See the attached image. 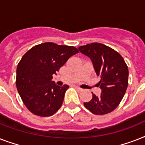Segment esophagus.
<instances>
[{"label": "esophagus", "instance_id": "1", "mask_svg": "<svg viewBox=\"0 0 145 145\" xmlns=\"http://www.w3.org/2000/svg\"><path fill=\"white\" fill-rule=\"evenodd\" d=\"M74 88L77 89V90L78 91H82V89L80 88V87H79V86H74Z\"/></svg>", "mask_w": 145, "mask_h": 145}]
</instances>
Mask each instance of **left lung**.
<instances>
[{"mask_svg":"<svg viewBox=\"0 0 145 145\" xmlns=\"http://www.w3.org/2000/svg\"><path fill=\"white\" fill-rule=\"evenodd\" d=\"M82 54L92 61L95 71L101 78L98 84L101 93L88 102H84L85 108L96 115L111 112L119 105L128 86L129 70L123 57L109 46L92 43L79 46Z\"/></svg>","mask_w":145,"mask_h":145,"instance_id":"1","label":"left lung"}]
</instances>
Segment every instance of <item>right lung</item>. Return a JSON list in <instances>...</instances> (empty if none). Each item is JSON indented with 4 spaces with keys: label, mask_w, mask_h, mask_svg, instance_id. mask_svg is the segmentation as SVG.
Returning a JSON list of instances; mask_svg holds the SVG:
<instances>
[{
    "label": "right lung",
    "mask_w": 145,
    "mask_h": 145,
    "mask_svg": "<svg viewBox=\"0 0 145 145\" xmlns=\"http://www.w3.org/2000/svg\"><path fill=\"white\" fill-rule=\"evenodd\" d=\"M78 52L74 46L47 42L34 46L22 56L17 66L16 87L31 112L50 117L61 108L68 86H57L52 75Z\"/></svg>",
    "instance_id": "right-lung-1"
}]
</instances>
